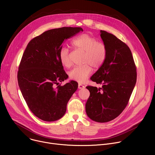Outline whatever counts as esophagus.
Listing matches in <instances>:
<instances>
[{"instance_id":"34e87169","label":"esophagus","mask_w":155,"mask_h":155,"mask_svg":"<svg viewBox=\"0 0 155 155\" xmlns=\"http://www.w3.org/2000/svg\"><path fill=\"white\" fill-rule=\"evenodd\" d=\"M84 87L85 86L82 84H80V83L78 84V89H83V88H84Z\"/></svg>"}]
</instances>
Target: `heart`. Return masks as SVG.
I'll list each match as a JSON object with an SVG mask.
<instances>
[{
	"mask_svg": "<svg viewBox=\"0 0 155 155\" xmlns=\"http://www.w3.org/2000/svg\"><path fill=\"white\" fill-rule=\"evenodd\" d=\"M71 44L74 48L83 51L82 63L85 64L74 68L69 75L72 80L82 83L91 73L92 69L90 65L94 68H99L103 64L107 55V49L105 44L97 41L94 37L87 34L76 37ZM59 58L64 67L68 68L71 65L69 51L66 47L61 48Z\"/></svg>",
	"mask_w": 155,
	"mask_h": 155,
	"instance_id": "b5f03b06",
	"label": "heart"
}]
</instances>
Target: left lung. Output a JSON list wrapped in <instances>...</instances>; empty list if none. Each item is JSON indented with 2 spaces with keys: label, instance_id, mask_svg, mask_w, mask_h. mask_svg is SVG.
Returning a JSON list of instances; mask_svg holds the SVG:
<instances>
[{
  "label": "left lung",
  "instance_id": "obj_1",
  "mask_svg": "<svg viewBox=\"0 0 155 155\" xmlns=\"http://www.w3.org/2000/svg\"><path fill=\"white\" fill-rule=\"evenodd\" d=\"M100 32L107 55L91 80L102 86L99 88L86 86L90 96L85 108L90 119L106 123L119 116L126 108L136 83L137 72L126 44L112 34L105 31Z\"/></svg>",
  "mask_w": 155,
  "mask_h": 155
}]
</instances>
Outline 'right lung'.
<instances>
[{"label":"right lung","instance_id":"add662e5","mask_svg":"<svg viewBox=\"0 0 155 155\" xmlns=\"http://www.w3.org/2000/svg\"><path fill=\"white\" fill-rule=\"evenodd\" d=\"M81 28L50 29L32 39L22 57L18 72L19 89L31 111L38 118L54 121L61 118L78 83L54 84L68 78L59 58L62 43Z\"/></svg>","mask_w":155,"mask_h":155}]
</instances>
